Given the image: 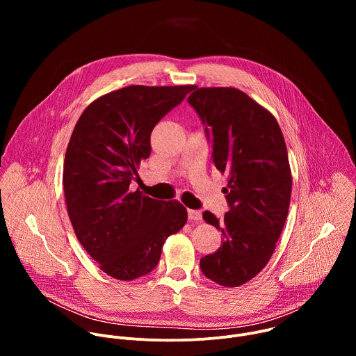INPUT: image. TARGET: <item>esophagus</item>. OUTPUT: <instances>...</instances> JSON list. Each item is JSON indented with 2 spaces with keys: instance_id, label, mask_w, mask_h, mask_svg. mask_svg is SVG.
I'll list each match as a JSON object with an SVG mask.
<instances>
[{
  "instance_id": "34e87169",
  "label": "esophagus",
  "mask_w": 356,
  "mask_h": 356,
  "mask_svg": "<svg viewBox=\"0 0 356 356\" xmlns=\"http://www.w3.org/2000/svg\"><path fill=\"white\" fill-rule=\"evenodd\" d=\"M188 218L193 220V221H200L202 218L201 211H198V210H188Z\"/></svg>"
}]
</instances>
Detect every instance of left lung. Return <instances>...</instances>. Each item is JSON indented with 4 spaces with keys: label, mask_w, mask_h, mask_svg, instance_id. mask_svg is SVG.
Wrapping results in <instances>:
<instances>
[{
    "label": "left lung",
    "mask_w": 356,
    "mask_h": 356,
    "mask_svg": "<svg viewBox=\"0 0 356 356\" xmlns=\"http://www.w3.org/2000/svg\"><path fill=\"white\" fill-rule=\"evenodd\" d=\"M188 104L211 139L213 163L228 176L229 211L202 218L222 232V245L200 259L206 277L238 287L255 277L273 255L291 195V170L282 129L265 107L234 87H195Z\"/></svg>",
    "instance_id": "1"
}]
</instances>
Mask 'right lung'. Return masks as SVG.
<instances>
[{
    "mask_svg": "<svg viewBox=\"0 0 356 356\" xmlns=\"http://www.w3.org/2000/svg\"><path fill=\"white\" fill-rule=\"evenodd\" d=\"M194 86H128L94 99L70 136L63 190L74 234L108 276L129 282L158 265L168 236L187 221L177 200L161 201L129 184L150 155L155 125Z\"/></svg>",
    "mask_w": 356,
    "mask_h": 356,
    "instance_id": "right-lung-1",
    "label": "right lung"
}]
</instances>
